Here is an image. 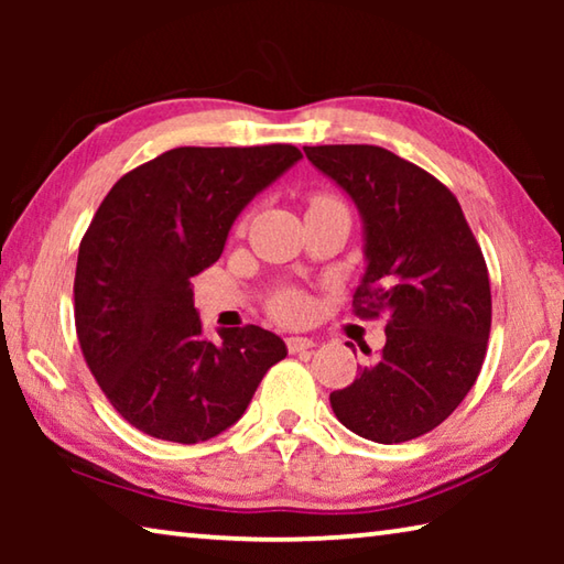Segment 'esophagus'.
Listing matches in <instances>:
<instances>
[{"label":"esophagus","instance_id":"esophagus-1","mask_svg":"<svg viewBox=\"0 0 564 564\" xmlns=\"http://www.w3.org/2000/svg\"><path fill=\"white\" fill-rule=\"evenodd\" d=\"M313 346H316V343L311 338H285V348H289V352H305Z\"/></svg>","mask_w":564,"mask_h":564}]
</instances>
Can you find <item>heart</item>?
I'll list each match as a JSON object with an SVG mask.
<instances>
[{
    "instance_id": "obj_1",
    "label": "heart",
    "mask_w": 564,
    "mask_h": 564,
    "mask_svg": "<svg viewBox=\"0 0 564 564\" xmlns=\"http://www.w3.org/2000/svg\"><path fill=\"white\" fill-rule=\"evenodd\" d=\"M313 198H323V196H313ZM271 313L285 323H301L305 316H308V301H305V295L301 291H283L271 301Z\"/></svg>"
}]
</instances>
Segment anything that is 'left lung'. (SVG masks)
<instances>
[{
    "instance_id": "1",
    "label": "left lung",
    "mask_w": 564,
    "mask_h": 564,
    "mask_svg": "<svg viewBox=\"0 0 564 564\" xmlns=\"http://www.w3.org/2000/svg\"><path fill=\"white\" fill-rule=\"evenodd\" d=\"M303 151L356 202L366 224L368 265L352 313L386 318L383 350L348 388L333 390L330 408L366 441H413L441 425L480 376L492 323L480 243L453 191L393 151Z\"/></svg>"
}]
</instances>
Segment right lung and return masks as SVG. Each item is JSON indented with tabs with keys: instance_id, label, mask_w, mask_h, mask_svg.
Masks as SVG:
<instances>
[{
	"instance_id": "add662e5",
	"label": "right lung",
	"mask_w": 564,
	"mask_h": 564,
	"mask_svg": "<svg viewBox=\"0 0 564 564\" xmlns=\"http://www.w3.org/2000/svg\"><path fill=\"white\" fill-rule=\"evenodd\" d=\"M301 159L291 144L178 147L123 174L79 243L74 323L101 393L137 431L194 445L231 427L285 343L259 326L206 338L191 279L246 204Z\"/></svg>"
}]
</instances>
